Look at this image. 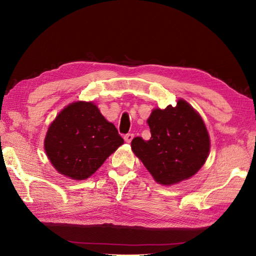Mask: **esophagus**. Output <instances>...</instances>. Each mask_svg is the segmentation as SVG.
<instances>
[{
    "mask_svg": "<svg viewBox=\"0 0 256 256\" xmlns=\"http://www.w3.org/2000/svg\"><path fill=\"white\" fill-rule=\"evenodd\" d=\"M133 138H134V134H126V136H124V140H126V142H128V144H130L132 140H133Z\"/></svg>",
    "mask_w": 256,
    "mask_h": 256,
    "instance_id": "obj_1",
    "label": "esophagus"
}]
</instances>
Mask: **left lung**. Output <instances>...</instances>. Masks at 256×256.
<instances>
[{
  "label": "left lung",
  "mask_w": 256,
  "mask_h": 256,
  "mask_svg": "<svg viewBox=\"0 0 256 256\" xmlns=\"http://www.w3.org/2000/svg\"><path fill=\"white\" fill-rule=\"evenodd\" d=\"M150 138L132 140V150L155 180L171 186L195 175L210 152V137L202 117L186 101L155 108L148 119Z\"/></svg>",
  "instance_id": "obj_1"
}]
</instances>
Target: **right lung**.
<instances>
[{"mask_svg":"<svg viewBox=\"0 0 256 256\" xmlns=\"http://www.w3.org/2000/svg\"><path fill=\"white\" fill-rule=\"evenodd\" d=\"M123 144L112 123L92 102L66 106L48 128L44 148L54 168L76 180L92 176L106 158Z\"/></svg>","mask_w":256,"mask_h":256,"instance_id":"add662e5","label":"right lung"}]
</instances>
